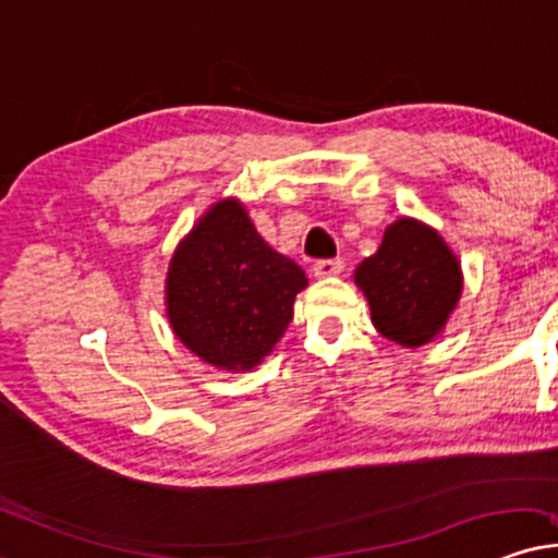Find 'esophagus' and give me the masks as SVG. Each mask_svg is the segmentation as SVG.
<instances>
[{
	"instance_id": "obj_1",
	"label": "esophagus",
	"mask_w": 558,
	"mask_h": 558,
	"mask_svg": "<svg viewBox=\"0 0 558 558\" xmlns=\"http://www.w3.org/2000/svg\"><path fill=\"white\" fill-rule=\"evenodd\" d=\"M343 271V260L341 258H328V260H315L313 274L318 279H328V277H339Z\"/></svg>"
}]
</instances>
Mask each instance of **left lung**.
Wrapping results in <instances>:
<instances>
[{
    "instance_id": "left-lung-1",
    "label": "left lung",
    "mask_w": 558,
    "mask_h": 558,
    "mask_svg": "<svg viewBox=\"0 0 558 558\" xmlns=\"http://www.w3.org/2000/svg\"><path fill=\"white\" fill-rule=\"evenodd\" d=\"M354 284L367 298L373 326L405 349L435 341L463 294V268L442 235L416 217L385 227L380 247L362 260Z\"/></svg>"
}]
</instances>
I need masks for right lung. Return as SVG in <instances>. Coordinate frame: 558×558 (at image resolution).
Returning <instances> with one entry per match:
<instances>
[{
    "instance_id": "right-lung-1",
    "label": "right lung",
    "mask_w": 558,
    "mask_h": 558,
    "mask_svg": "<svg viewBox=\"0 0 558 558\" xmlns=\"http://www.w3.org/2000/svg\"><path fill=\"white\" fill-rule=\"evenodd\" d=\"M305 287V271L258 235L240 198L227 196L175 245L165 277V315L198 360L225 373H247L274 352Z\"/></svg>"
}]
</instances>
